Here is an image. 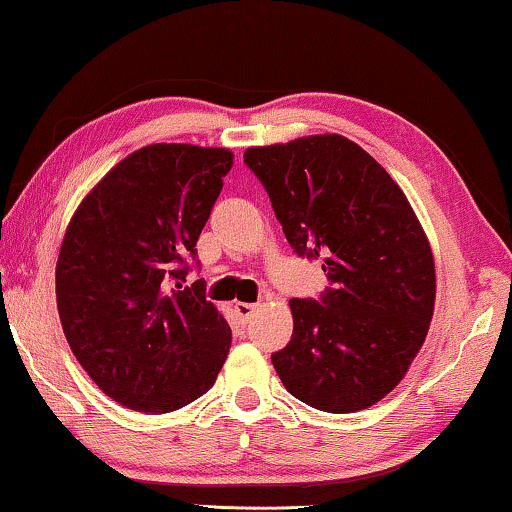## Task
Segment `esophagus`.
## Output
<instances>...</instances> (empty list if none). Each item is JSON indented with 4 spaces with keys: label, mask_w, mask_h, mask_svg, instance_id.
Segmentation results:
<instances>
[{
    "label": "esophagus",
    "mask_w": 512,
    "mask_h": 512,
    "mask_svg": "<svg viewBox=\"0 0 512 512\" xmlns=\"http://www.w3.org/2000/svg\"><path fill=\"white\" fill-rule=\"evenodd\" d=\"M255 307L257 305H253V303H234V314H237V319L241 323H248L250 316H253V312H255Z\"/></svg>",
    "instance_id": "esophagus-1"
}]
</instances>
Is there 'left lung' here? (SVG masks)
<instances>
[{
    "label": "left lung",
    "mask_w": 512,
    "mask_h": 512,
    "mask_svg": "<svg viewBox=\"0 0 512 512\" xmlns=\"http://www.w3.org/2000/svg\"><path fill=\"white\" fill-rule=\"evenodd\" d=\"M298 257L319 259L330 287L291 298L294 335L273 353L282 385L323 412L364 410L401 383L435 305L428 239L387 170L339 134L250 148Z\"/></svg>",
    "instance_id": "8db88e82"
}]
</instances>
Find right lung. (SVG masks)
Listing matches in <instances>:
<instances>
[{"mask_svg": "<svg viewBox=\"0 0 512 512\" xmlns=\"http://www.w3.org/2000/svg\"><path fill=\"white\" fill-rule=\"evenodd\" d=\"M230 168L225 148L148 145L113 166L68 225L61 326L93 383L129 410L164 415L200 399L230 351L205 280L186 285Z\"/></svg>", "mask_w": 512, "mask_h": 512, "instance_id": "add662e5", "label": "right lung"}]
</instances>
